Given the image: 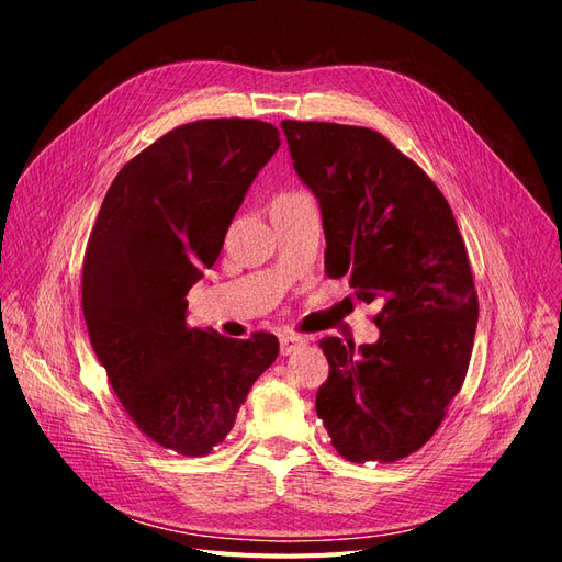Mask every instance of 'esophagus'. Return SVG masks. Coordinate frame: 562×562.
Segmentation results:
<instances>
[{"mask_svg": "<svg viewBox=\"0 0 562 562\" xmlns=\"http://www.w3.org/2000/svg\"><path fill=\"white\" fill-rule=\"evenodd\" d=\"M305 342H307V336L289 331V334L280 336V350H282V355H292L296 348L305 346Z\"/></svg>", "mask_w": 562, "mask_h": 562, "instance_id": "obj_1", "label": "esophagus"}]
</instances>
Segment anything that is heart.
Instances as JSON below:
<instances>
[{"instance_id": "heart-1", "label": "heart", "mask_w": 562, "mask_h": 562, "mask_svg": "<svg viewBox=\"0 0 562 562\" xmlns=\"http://www.w3.org/2000/svg\"><path fill=\"white\" fill-rule=\"evenodd\" d=\"M284 195H292V193H284Z\"/></svg>"}]
</instances>
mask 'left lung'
Segmentation results:
<instances>
[{"label": "left lung", "mask_w": 562, "mask_h": 562, "mask_svg": "<svg viewBox=\"0 0 562 562\" xmlns=\"http://www.w3.org/2000/svg\"><path fill=\"white\" fill-rule=\"evenodd\" d=\"M294 170L322 210L324 270L383 301L375 342L319 340L315 408L350 462H396L443 423L472 359L479 296L456 216L427 172L371 128L282 121Z\"/></svg>", "instance_id": "8db88e82"}]
</instances>
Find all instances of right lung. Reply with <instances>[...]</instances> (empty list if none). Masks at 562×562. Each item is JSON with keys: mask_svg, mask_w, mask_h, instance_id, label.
Returning <instances> with one entry per match:
<instances>
[{"mask_svg": "<svg viewBox=\"0 0 562 562\" xmlns=\"http://www.w3.org/2000/svg\"><path fill=\"white\" fill-rule=\"evenodd\" d=\"M280 147L276 125L203 119L158 137L106 191L86 245L81 307L100 364L137 429L203 458L233 429L273 334L228 338L187 324V294L212 268L249 184Z\"/></svg>", "mask_w": 562, "mask_h": 562, "instance_id": "right-lung-1", "label": "right lung"}]
</instances>
